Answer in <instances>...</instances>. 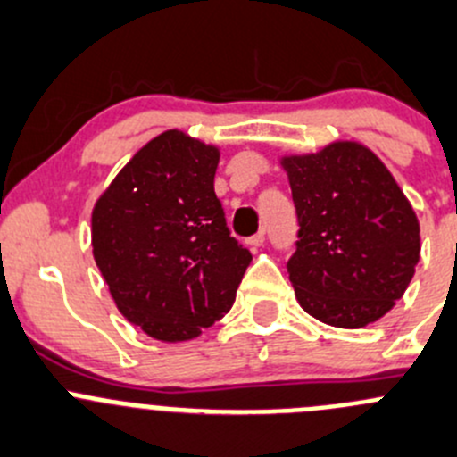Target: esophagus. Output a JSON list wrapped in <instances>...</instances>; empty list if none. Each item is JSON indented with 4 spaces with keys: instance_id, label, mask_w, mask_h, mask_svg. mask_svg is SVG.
Here are the masks:
<instances>
[{
    "instance_id": "obj_1",
    "label": "esophagus",
    "mask_w": 457,
    "mask_h": 457,
    "mask_svg": "<svg viewBox=\"0 0 457 457\" xmlns=\"http://www.w3.org/2000/svg\"><path fill=\"white\" fill-rule=\"evenodd\" d=\"M246 244L251 248H260L262 244H264V230H260V233H255V235H253V237H248Z\"/></svg>"
}]
</instances>
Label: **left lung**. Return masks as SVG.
Segmentation results:
<instances>
[{"label": "left lung", "mask_w": 457, "mask_h": 457, "mask_svg": "<svg viewBox=\"0 0 457 457\" xmlns=\"http://www.w3.org/2000/svg\"><path fill=\"white\" fill-rule=\"evenodd\" d=\"M297 213L287 270L302 309L340 328L380 320L420 260V224L386 166L355 142L282 160Z\"/></svg>", "instance_id": "1"}]
</instances>
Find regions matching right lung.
<instances>
[{
  "mask_svg": "<svg viewBox=\"0 0 457 457\" xmlns=\"http://www.w3.org/2000/svg\"><path fill=\"white\" fill-rule=\"evenodd\" d=\"M220 151L182 130L139 148L93 209V257L120 313L162 342L224 318L251 264L215 195Z\"/></svg>",
  "mask_w": 457,
  "mask_h": 457,
  "instance_id": "1",
  "label": "right lung"
}]
</instances>
